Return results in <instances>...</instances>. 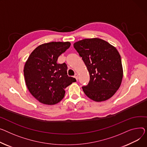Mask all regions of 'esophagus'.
<instances>
[{
	"label": "esophagus",
	"instance_id": "1",
	"mask_svg": "<svg viewBox=\"0 0 147 147\" xmlns=\"http://www.w3.org/2000/svg\"><path fill=\"white\" fill-rule=\"evenodd\" d=\"M74 77L76 78V79L77 80H78V78H79V76H78V74L77 73H76L75 76H74Z\"/></svg>",
	"mask_w": 147,
	"mask_h": 147
}]
</instances>
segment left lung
<instances>
[{"label": "left lung", "instance_id": "obj_1", "mask_svg": "<svg viewBox=\"0 0 147 147\" xmlns=\"http://www.w3.org/2000/svg\"><path fill=\"white\" fill-rule=\"evenodd\" d=\"M74 48L82 57L90 81L82 87L85 94L95 102L110 99L119 88L123 77L121 55L116 48L99 38L84 39Z\"/></svg>", "mask_w": 147, "mask_h": 147}]
</instances>
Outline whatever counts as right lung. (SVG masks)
Here are the masks:
<instances>
[{
  "label": "right lung",
  "mask_w": 147,
  "mask_h": 147,
  "mask_svg": "<svg viewBox=\"0 0 147 147\" xmlns=\"http://www.w3.org/2000/svg\"><path fill=\"white\" fill-rule=\"evenodd\" d=\"M71 45L70 42H51L39 45L25 63L24 73L31 94L42 103L53 105L64 97V89L76 82L68 76L65 63L57 64L58 58Z\"/></svg>",
  "instance_id": "1"
}]
</instances>
